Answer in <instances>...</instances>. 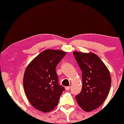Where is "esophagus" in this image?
I'll return each mask as SVG.
<instances>
[{
	"label": "esophagus",
	"mask_w": 124,
	"mask_h": 124,
	"mask_svg": "<svg viewBox=\"0 0 124 124\" xmlns=\"http://www.w3.org/2000/svg\"><path fill=\"white\" fill-rule=\"evenodd\" d=\"M70 88V86H67V87H65V90H66V91H69Z\"/></svg>",
	"instance_id": "34e87169"
}]
</instances>
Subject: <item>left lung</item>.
<instances>
[{
    "label": "left lung",
    "instance_id": "left-lung-1",
    "mask_svg": "<svg viewBox=\"0 0 124 124\" xmlns=\"http://www.w3.org/2000/svg\"><path fill=\"white\" fill-rule=\"evenodd\" d=\"M73 54L82 71V89L76 96V100L84 111H93L103 103L109 93L111 84L110 72L93 53L74 52Z\"/></svg>",
    "mask_w": 124,
    "mask_h": 124
}]
</instances>
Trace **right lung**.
I'll use <instances>...</instances> for the list:
<instances>
[{
  "mask_svg": "<svg viewBox=\"0 0 124 124\" xmlns=\"http://www.w3.org/2000/svg\"><path fill=\"white\" fill-rule=\"evenodd\" d=\"M66 52L46 49L36 56L26 68L23 86L31 105L39 111H52L65 89L59 84L56 67Z\"/></svg>",
  "mask_w": 124,
  "mask_h": 124,
  "instance_id": "1",
  "label": "right lung"
}]
</instances>
